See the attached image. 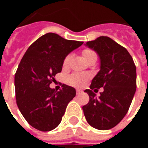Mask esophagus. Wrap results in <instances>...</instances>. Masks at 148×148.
I'll return each instance as SVG.
<instances>
[{"label":"esophagus","mask_w":148,"mask_h":148,"mask_svg":"<svg viewBox=\"0 0 148 148\" xmlns=\"http://www.w3.org/2000/svg\"><path fill=\"white\" fill-rule=\"evenodd\" d=\"M82 90H76V93H77V94H80V93H82Z\"/></svg>","instance_id":"obj_1"}]
</instances>
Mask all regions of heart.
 <instances>
[{"label":"heart","instance_id":"1","mask_svg":"<svg viewBox=\"0 0 148 148\" xmlns=\"http://www.w3.org/2000/svg\"><path fill=\"white\" fill-rule=\"evenodd\" d=\"M82 55L83 58L86 59V61L88 62L90 60L91 58L97 57V55L95 52L90 50V49H85L82 51ZM71 60V55H68L65 57L64 60H63V66H66ZM90 78V75L86 74H79V73H76V74H73L70 75L67 78V82L70 85H72L74 86L81 87L85 85L87 81Z\"/></svg>","mask_w":148,"mask_h":148}]
</instances>
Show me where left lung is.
I'll return each mask as SVG.
<instances>
[{"label": "left lung", "mask_w": 148, "mask_h": 148, "mask_svg": "<svg viewBox=\"0 0 148 148\" xmlns=\"http://www.w3.org/2000/svg\"><path fill=\"white\" fill-rule=\"evenodd\" d=\"M86 45L98 54L101 70L85 92L90 101L82 107L87 122L99 130L115 127L127 114L136 89V68L124 47L107 36H100ZM102 87L97 99L92 91ZM98 91V90H97Z\"/></svg>", "instance_id": "left-lung-1"}]
</instances>
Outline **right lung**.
<instances>
[{"label":"right lung","mask_w":148,"mask_h":148,"mask_svg":"<svg viewBox=\"0 0 148 148\" xmlns=\"http://www.w3.org/2000/svg\"><path fill=\"white\" fill-rule=\"evenodd\" d=\"M82 43L50 32L25 52L15 74V90L18 108L31 126L49 132L60 124L76 90L65 84L59 91L49 86L62 71L65 57Z\"/></svg>","instance_id":"right-lung-1"}]
</instances>
